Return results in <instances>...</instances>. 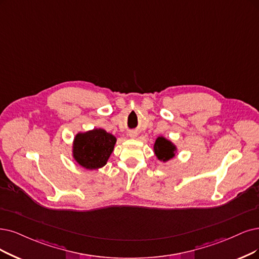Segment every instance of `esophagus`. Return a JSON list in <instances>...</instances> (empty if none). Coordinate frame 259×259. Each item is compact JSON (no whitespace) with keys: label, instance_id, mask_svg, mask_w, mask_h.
Listing matches in <instances>:
<instances>
[{"label":"esophagus","instance_id":"esophagus-1","mask_svg":"<svg viewBox=\"0 0 259 259\" xmlns=\"http://www.w3.org/2000/svg\"><path fill=\"white\" fill-rule=\"evenodd\" d=\"M129 137H130V138H136V137H137V132H135V131L130 132V133H129Z\"/></svg>","mask_w":259,"mask_h":259}]
</instances>
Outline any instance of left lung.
I'll return each mask as SVG.
<instances>
[{"mask_svg":"<svg viewBox=\"0 0 259 259\" xmlns=\"http://www.w3.org/2000/svg\"><path fill=\"white\" fill-rule=\"evenodd\" d=\"M154 151L160 161L166 162L175 157L177 148L173 143L168 141L167 139L163 137H159L155 142Z\"/></svg>","mask_w":259,"mask_h":259,"instance_id":"1","label":"left lung"}]
</instances>
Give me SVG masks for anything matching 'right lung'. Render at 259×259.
Instances as JSON below:
<instances>
[{
    "label": "right lung",
    "instance_id": "obj_1",
    "mask_svg": "<svg viewBox=\"0 0 259 259\" xmlns=\"http://www.w3.org/2000/svg\"><path fill=\"white\" fill-rule=\"evenodd\" d=\"M116 138L103 129H93L75 136L72 156L86 169H97L107 164L114 150Z\"/></svg>",
    "mask_w": 259,
    "mask_h": 259
}]
</instances>
